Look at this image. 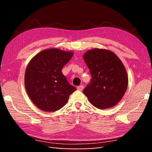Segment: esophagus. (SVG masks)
Returning a JSON list of instances; mask_svg holds the SVG:
<instances>
[{"instance_id":"obj_1","label":"esophagus","mask_w":152,"mask_h":152,"mask_svg":"<svg viewBox=\"0 0 152 152\" xmlns=\"http://www.w3.org/2000/svg\"><path fill=\"white\" fill-rule=\"evenodd\" d=\"M77 89H78V90H79V91H82V90L83 89V86L80 85V86L77 87Z\"/></svg>"}]
</instances>
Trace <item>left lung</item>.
<instances>
[{
  "mask_svg": "<svg viewBox=\"0 0 152 152\" xmlns=\"http://www.w3.org/2000/svg\"><path fill=\"white\" fill-rule=\"evenodd\" d=\"M83 59L91 79L83 92L90 102L99 109L117 104L128 85L127 72L121 60L112 51L98 48L87 51Z\"/></svg>",
  "mask_w": 152,
  "mask_h": 152,
  "instance_id": "1",
  "label": "left lung"
}]
</instances>
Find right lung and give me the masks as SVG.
Returning <instances> with one entry per match:
<instances>
[{
  "mask_svg": "<svg viewBox=\"0 0 152 152\" xmlns=\"http://www.w3.org/2000/svg\"><path fill=\"white\" fill-rule=\"evenodd\" d=\"M72 56L71 51L48 49L37 54L28 63L25 74V89L31 101L42 110H58L76 91L61 72Z\"/></svg>",
  "mask_w": 152,
  "mask_h": 152,
  "instance_id": "right-lung-1",
  "label": "right lung"
}]
</instances>
